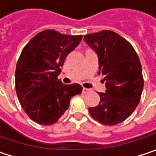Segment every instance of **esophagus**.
<instances>
[{
    "label": "esophagus",
    "mask_w": 156,
    "mask_h": 156,
    "mask_svg": "<svg viewBox=\"0 0 156 156\" xmlns=\"http://www.w3.org/2000/svg\"><path fill=\"white\" fill-rule=\"evenodd\" d=\"M90 89H86V88H83V93H84V94H85V93H88V92H90Z\"/></svg>",
    "instance_id": "1"
}]
</instances>
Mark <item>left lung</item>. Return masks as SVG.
Listing matches in <instances>:
<instances>
[{"mask_svg": "<svg viewBox=\"0 0 156 156\" xmlns=\"http://www.w3.org/2000/svg\"><path fill=\"white\" fill-rule=\"evenodd\" d=\"M84 41L98 54V73L106 87V93H98L99 104L89 108L90 115L102 124H118L140 101L144 79L139 56L127 40L113 31L86 34Z\"/></svg>", "mask_w": 156, "mask_h": 156, "instance_id": "obj_1", "label": "left lung"}]
</instances>
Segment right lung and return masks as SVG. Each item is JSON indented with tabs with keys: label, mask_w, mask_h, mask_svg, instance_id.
<instances>
[{
	"label": "right lung",
	"mask_w": 156,
	"mask_h": 156,
	"mask_svg": "<svg viewBox=\"0 0 156 156\" xmlns=\"http://www.w3.org/2000/svg\"><path fill=\"white\" fill-rule=\"evenodd\" d=\"M82 39L83 35L44 30L22 50L15 73L16 91L24 111L38 124L56 123L68 109L72 97L82 93L80 84L66 85L58 79L66 56Z\"/></svg>",
	"instance_id": "add662e5"
}]
</instances>
